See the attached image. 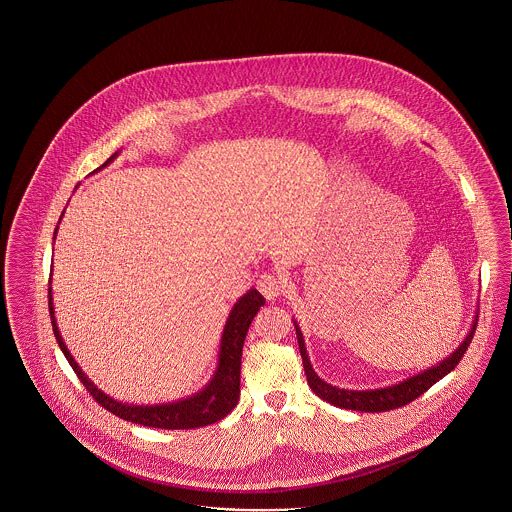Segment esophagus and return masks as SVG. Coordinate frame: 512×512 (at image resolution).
I'll list each match as a JSON object with an SVG mask.
<instances>
[{
  "mask_svg": "<svg viewBox=\"0 0 512 512\" xmlns=\"http://www.w3.org/2000/svg\"><path fill=\"white\" fill-rule=\"evenodd\" d=\"M283 287H285V281L276 274H263L261 278L257 279V289L261 291V295L266 300H276L281 295Z\"/></svg>",
  "mask_w": 512,
  "mask_h": 512,
  "instance_id": "obj_1",
  "label": "esophagus"
}]
</instances>
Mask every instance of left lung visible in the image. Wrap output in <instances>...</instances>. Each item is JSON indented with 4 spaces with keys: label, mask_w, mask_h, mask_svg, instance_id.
Masks as SVG:
<instances>
[{
    "label": "left lung",
    "mask_w": 512,
    "mask_h": 512,
    "mask_svg": "<svg viewBox=\"0 0 512 512\" xmlns=\"http://www.w3.org/2000/svg\"><path fill=\"white\" fill-rule=\"evenodd\" d=\"M479 317V315H477ZM477 317L471 325L469 334L465 336V340L456 347V351H452L449 357L443 358L441 362L434 364L432 368L417 373L413 377H407L396 385H390L385 388H372V390H347V388L332 387L326 381H323L311 366L308 351H306V343L304 336L300 332V328L296 325V338H298V347H300V355H302V364H304V372L308 377V385L311 390L323 398L325 402L332 403L341 409H353V411H364V413H381V411H390V409H398L402 405L417 400L420 394H424L428 388L435 385L439 379H443L447 373L452 372L456 368V364L462 360V357L469 347V343L473 340L475 328H477Z\"/></svg>",
    "instance_id": "1"
}]
</instances>
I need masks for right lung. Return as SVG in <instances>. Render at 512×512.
Wrapping results in <instances>:
<instances>
[{"label": "right lung", "mask_w": 512, "mask_h": 512, "mask_svg": "<svg viewBox=\"0 0 512 512\" xmlns=\"http://www.w3.org/2000/svg\"><path fill=\"white\" fill-rule=\"evenodd\" d=\"M118 154H120V150L116 154L110 155L99 169L107 167L118 157ZM63 214H65V210L60 216V221H62ZM56 234H58V225L54 231V238H56ZM261 306H264V296L257 289H249L246 295L240 296L236 300L233 310L227 317L223 334H221L216 372L199 392H195L193 396L182 398L178 402L133 405V403L120 402V400L110 398L109 394H105L101 388L95 387L93 381H90V377L82 372V368L69 353L62 334H60V328H58L56 317H54L52 287H48V308H50L54 336H56V341L67 358V362L77 373L80 383L92 394L93 400L120 419L142 424V426H150V428H161V430L201 428V426L214 424L233 411L238 403V398H240L242 347H244L249 325H251L253 317L257 315V311L261 310Z\"/></svg>", "instance_id": "add662e5"}]
</instances>
